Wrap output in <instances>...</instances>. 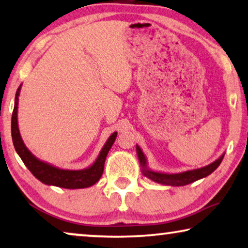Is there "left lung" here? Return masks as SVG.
Segmentation results:
<instances>
[{
  "label": "left lung",
  "instance_id": "1",
  "mask_svg": "<svg viewBox=\"0 0 248 248\" xmlns=\"http://www.w3.org/2000/svg\"><path fill=\"white\" fill-rule=\"evenodd\" d=\"M136 153H138L142 173L144 174L146 178L151 179V180L156 182V184L172 186H186L192 184V182L199 180V179L206 178L207 175L213 173V172L219 167V164L221 163V161L224 159L225 155V153L221 154V155L218 157L216 161H214L213 163L208 164L206 167L195 169V170H188L185 172H180V173H164V172L151 170L148 167V161H146L144 153H143L142 149L140 148L138 144H136Z\"/></svg>",
  "mask_w": 248,
  "mask_h": 248
}]
</instances>
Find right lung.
<instances>
[{
    "label": "right lung",
    "mask_w": 248,
    "mask_h": 248,
    "mask_svg": "<svg viewBox=\"0 0 248 248\" xmlns=\"http://www.w3.org/2000/svg\"><path fill=\"white\" fill-rule=\"evenodd\" d=\"M21 86H22V84L17 88L16 100H14L12 122H11V133H12L14 149L19 154L21 160L23 161V163L26 164V167L38 180L48 186H56L64 189H82L95 185L102 177L106 156L114 142H115L117 132H114L109 136L105 144H104L103 149L100 150L97 159L88 168L81 169V170H66V169L53 167L52 164L41 161L33 155L24 144L22 138H21L19 125H17V105H19Z\"/></svg>",
    "instance_id": "obj_1"
}]
</instances>
